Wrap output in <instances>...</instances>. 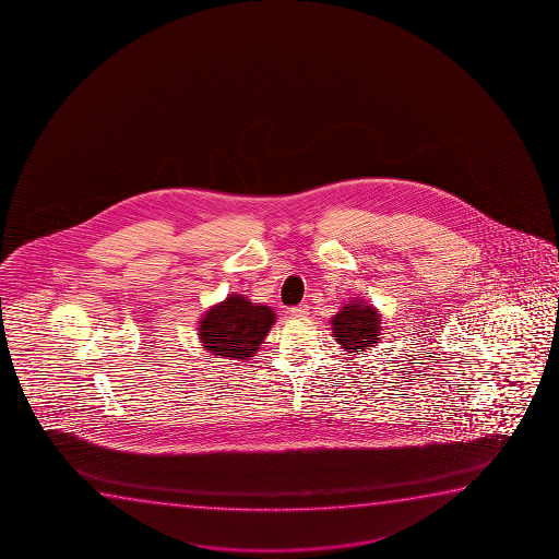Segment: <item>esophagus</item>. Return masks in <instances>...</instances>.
<instances>
[{
  "label": "esophagus",
  "instance_id": "1",
  "mask_svg": "<svg viewBox=\"0 0 559 559\" xmlns=\"http://www.w3.org/2000/svg\"><path fill=\"white\" fill-rule=\"evenodd\" d=\"M307 313H309V307L307 306L290 307L292 317H306Z\"/></svg>",
  "mask_w": 559,
  "mask_h": 559
}]
</instances>
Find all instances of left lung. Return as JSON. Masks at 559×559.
I'll list each match as a JSON object with an SVG mask.
<instances>
[{
  "mask_svg": "<svg viewBox=\"0 0 559 559\" xmlns=\"http://www.w3.org/2000/svg\"><path fill=\"white\" fill-rule=\"evenodd\" d=\"M334 340L347 352H365L374 347L380 340V313L374 307L368 306L360 299L345 304L340 313L332 317Z\"/></svg>",
  "mask_w": 559,
  "mask_h": 559,
  "instance_id": "1",
  "label": "left lung"
}]
</instances>
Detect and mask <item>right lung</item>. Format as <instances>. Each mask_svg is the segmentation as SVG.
I'll use <instances>...</instances> for the list:
<instances>
[{
    "instance_id": "add662e5",
    "label": "right lung",
    "mask_w": 559,
    "mask_h": 559,
    "mask_svg": "<svg viewBox=\"0 0 559 559\" xmlns=\"http://www.w3.org/2000/svg\"><path fill=\"white\" fill-rule=\"evenodd\" d=\"M275 313L267 306H253L250 299L229 294L219 306L207 309L200 321L199 337L212 355L248 359L260 349Z\"/></svg>"
}]
</instances>
